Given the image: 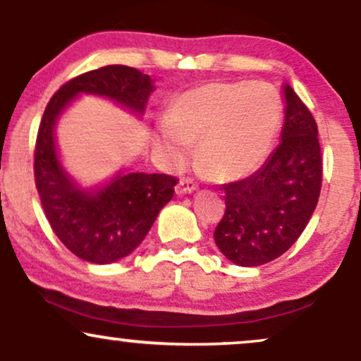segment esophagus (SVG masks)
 Here are the masks:
<instances>
[{
	"mask_svg": "<svg viewBox=\"0 0 361 361\" xmlns=\"http://www.w3.org/2000/svg\"><path fill=\"white\" fill-rule=\"evenodd\" d=\"M195 190H197V185L193 183L192 180H180L176 185V195H188V193H193Z\"/></svg>",
	"mask_w": 361,
	"mask_h": 361,
	"instance_id": "obj_1",
	"label": "esophagus"
}]
</instances>
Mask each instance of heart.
<instances>
[{"label":"heart","instance_id":"heart-1","mask_svg":"<svg viewBox=\"0 0 361 361\" xmlns=\"http://www.w3.org/2000/svg\"><path fill=\"white\" fill-rule=\"evenodd\" d=\"M283 103L270 85L209 82L178 94L154 130V144L171 166H180L198 142L197 157L217 181L250 176L270 154Z\"/></svg>","mask_w":361,"mask_h":361}]
</instances>
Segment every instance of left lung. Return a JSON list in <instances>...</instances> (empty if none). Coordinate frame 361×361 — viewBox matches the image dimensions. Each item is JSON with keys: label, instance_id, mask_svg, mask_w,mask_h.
<instances>
[{"label": "left lung", "instance_id": "obj_1", "mask_svg": "<svg viewBox=\"0 0 361 361\" xmlns=\"http://www.w3.org/2000/svg\"><path fill=\"white\" fill-rule=\"evenodd\" d=\"M280 144L258 171L224 185L226 214L214 239L239 267L270 263L304 233L322 183L317 126L307 106L285 82Z\"/></svg>", "mask_w": 361, "mask_h": 361}]
</instances>
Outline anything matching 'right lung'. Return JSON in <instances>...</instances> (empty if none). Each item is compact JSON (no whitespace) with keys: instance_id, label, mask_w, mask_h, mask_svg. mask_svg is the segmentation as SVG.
<instances>
[{"instance_id":"obj_1","label":"right lung","mask_w":361,"mask_h":361,"mask_svg":"<svg viewBox=\"0 0 361 361\" xmlns=\"http://www.w3.org/2000/svg\"><path fill=\"white\" fill-rule=\"evenodd\" d=\"M152 91L154 81L149 74L111 64L66 82L44 111L35 144L37 192L61 243L90 263L110 264L130 255L173 198L178 181L122 168L105 183L82 186L62 163L56 126L81 94L106 98L140 118Z\"/></svg>"}]
</instances>
